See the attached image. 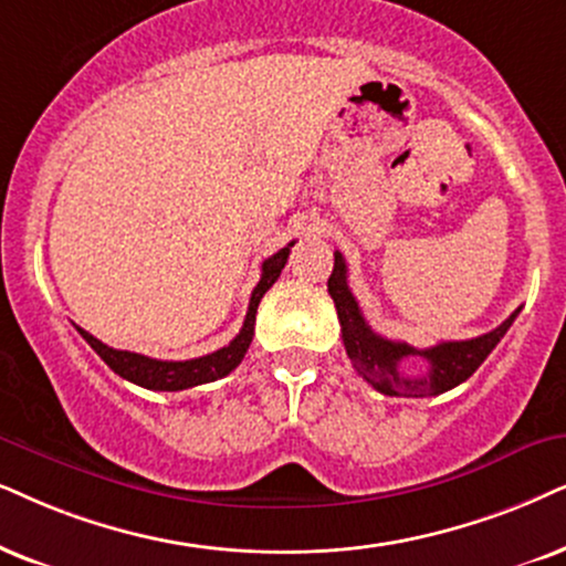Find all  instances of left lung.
<instances>
[{
	"label": "left lung",
	"mask_w": 566,
	"mask_h": 566,
	"mask_svg": "<svg viewBox=\"0 0 566 566\" xmlns=\"http://www.w3.org/2000/svg\"><path fill=\"white\" fill-rule=\"evenodd\" d=\"M328 295L336 305V316L342 324V342H345L347 357L353 360L357 374L374 386L376 391L389 397H436L454 389L481 368V363L491 355V349L502 342L506 328L517 318L520 307L496 326L493 332L462 342H439L436 347L415 349L407 342L384 339L363 318L360 305L347 284V263L342 253H334V271L328 276ZM418 354L429 363L423 377H407L401 370L405 356Z\"/></svg>",
	"instance_id": "obj_1"
}]
</instances>
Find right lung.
<instances>
[{
    "instance_id": "1",
    "label": "right lung",
    "mask_w": 566,
    "mask_h": 566,
    "mask_svg": "<svg viewBox=\"0 0 566 566\" xmlns=\"http://www.w3.org/2000/svg\"><path fill=\"white\" fill-rule=\"evenodd\" d=\"M292 245H295V242H290L287 248H282L279 253L271 255V259L263 261L261 282L255 284L253 295H250L245 324H242L240 334L234 336L230 345L217 349V353L192 357V360H156V357H148V355L127 353V349H114L109 345H104V342H98L93 334L83 332V328H77V332H81L83 339L96 349V355L102 357L114 374L127 378L130 384L143 386V389L182 391V389H190V386L217 381V378H224L227 374H232V370L242 363V357H245L250 342H253L255 311H259L261 297L266 295L271 284L276 282L279 274H282L284 263L290 259Z\"/></svg>"
}]
</instances>
